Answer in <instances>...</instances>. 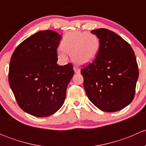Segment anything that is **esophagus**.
<instances>
[{
	"label": "esophagus",
	"mask_w": 146,
	"mask_h": 146,
	"mask_svg": "<svg viewBox=\"0 0 146 146\" xmlns=\"http://www.w3.org/2000/svg\"><path fill=\"white\" fill-rule=\"evenodd\" d=\"M73 70H74L75 73H80V69L79 68L76 67V66H75V67L73 68Z\"/></svg>",
	"instance_id": "esophagus-1"
}]
</instances>
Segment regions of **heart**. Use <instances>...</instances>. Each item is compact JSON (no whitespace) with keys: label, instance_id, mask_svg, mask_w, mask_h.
<instances>
[{"label":"heart","instance_id":"b5f03b06","mask_svg":"<svg viewBox=\"0 0 146 146\" xmlns=\"http://www.w3.org/2000/svg\"><path fill=\"white\" fill-rule=\"evenodd\" d=\"M100 46V39L95 34L76 31L65 35L61 41V48L58 50V55L61 59L66 60V52L71 55L76 63L86 64L95 59Z\"/></svg>","mask_w":146,"mask_h":146}]
</instances>
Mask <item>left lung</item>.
Here are the masks:
<instances>
[{
	"label": "left lung",
	"mask_w": 146,
	"mask_h": 146,
	"mask_svg": "<svg viewBox=\"0 0 146 146\" xmlns=\"http://www.w3.org/2000/svg\"><path fill=\"white\" fill-rule=\"evenodd\" d=\"M91 32L99 37L100 46L95 60L80 70L87 96L102 111H119L134 98L138 78L134 51L112 31L100 28Z\"/></svg>",
	"instance_id": "1"
}]
</instances>
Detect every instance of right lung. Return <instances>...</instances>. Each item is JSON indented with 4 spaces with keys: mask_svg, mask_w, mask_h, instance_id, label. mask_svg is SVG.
Masks as SVG:
<instances>
[{
    "mask_svg": "<svg viewBox=\"0 0 146 146\" xmlns=\"http://www.w3.org/2000/svg\"><path fill=\"white\" fill-rule=\"evenodd\" d=\"M61 39V35L54 31H40L23 41L12 55L10 88L20 108L31 115L48 117L64 103L74 71L70 64H56Z\"/></svg>",
    "mask_w": 146,
    "mask_h": 146,
    "instance_id": "right-lung-1",
    "label": "right lung"
}]
</instances>
